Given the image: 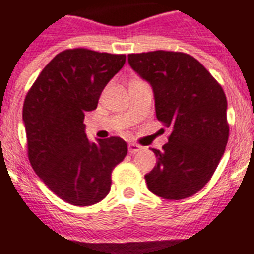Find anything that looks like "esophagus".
<instances>
[{"label":"esophagus","instance_id":"34e87169","mask_svg":"<svg viewBox=\"0 0 254 254\" xmlns=\"http://www.w3.org/2000/svg\"><path fill=\"white\" fill-rule=\"evenodd\" d=\"M127 149H129V153L130 154H135V153H138L141 150V146L140 145H137V144H129L127 145Z\"/></svg>","mask_w":254,"mask_h":254}]
</instances>
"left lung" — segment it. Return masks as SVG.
I'll use <instances>...</instances> for the list:
<instances>
[{
    "label": "left lung",
    "mask_w": 254,
    "mask_h": 254,
    "mask_svg": "<svg viewBox=\"0 0 254 254\" xmlns=\"http://www.w3.org/2000/svg\"><path fill=\"white\" fill-rule=\"evenodd\" d=\"M127 63L150 84L158 121L170 129L157 162L145 180L166 200H183L206 185L225 152L229 137L225 93L189 54L148 52L129 54Z\"/></svg>",
    "instance_id": "obj_1"
}]
</instances>
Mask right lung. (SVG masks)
Listing matches in <instances>:
<instances>
[{"instance_id":"1","label":"right lung","mask_w":254,"mask_h":254,"mask_svg":"<svg viewBox=\"0 0 254 254\" xmlns=\"http://www.w3.org/2000/svg\"><path fill=\"white\" fill-rule=\"evenodd\" d=\"M125 54L69 49L58 53L40 73L25 98L22 121L29 161L60 198L75 206L104 200L112 170L127 153L120 137L88 140L84 117L123 69Z\"/></svg>"}]
</instances>
